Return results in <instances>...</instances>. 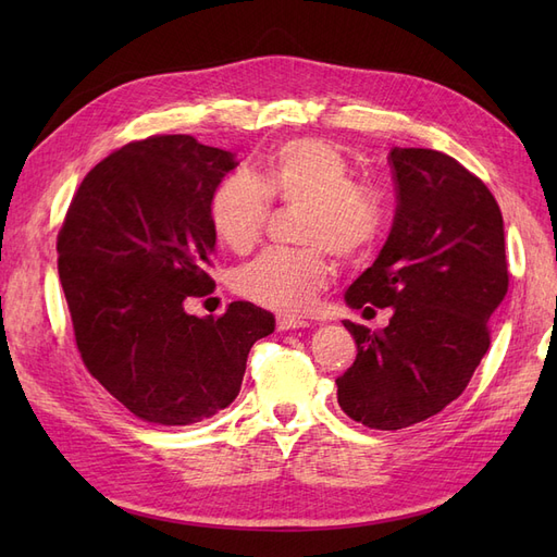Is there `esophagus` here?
<instances>
[{"label": "esophagus", "mask_w": 557, "mask_h": 557, "mask_svg": "<svg viewBox=\"0 0 557 557\" xmlns=\"http://www.w3.org/2000/svg\"><path fill=\"white\" fill-rule=\"evenodd\" d=\"M276 327L278 330H297V327H309V320L288 315V313H278L276 315Z\"/></svg>", "instance_id": "1"}]
</instances>
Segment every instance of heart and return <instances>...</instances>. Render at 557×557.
Returning a JSON list of instances; mask_svg holds the SVG:
<instances>
[{
  "label": "heart",
  "mask_w": 557,
  "mask_h": 557,
  "mask_svg": "<svg viewBox=\"0 0 557 557\" xmlns=\"http://www.w3.org/2000/svg\"><path fill=\"white\" fill-rule=\"evenodd\" d=\"M272 199L301 205L299 242L305 248H269L234 274L239 295L276 311H305L334 276L332 250L358 260L383 237L387 211L383 197L352 181L344 150L323 139L301 137L281 144L256 176L232 172L209 199L218 239L234 250L258 244L272 213Z\"/></svg>",
  "instance_id": "heart-1"
}]
</instances>
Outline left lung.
I'll return each instance as SVG.
<instances>
[{"label":"left lung","mask_w":557,"mask_h":557,"mask_svg":"<svg viewBox=\"0 0 557 557\" xmlns=\"http://www.w3.org/2000/svg\"><path fill=\"white\" fill-rule=\"evenodd\" d=\"M397 211L374 264L346 293L352 309L393 307L391 325L344 320L358 356L336 379L348 418L401 430L446 409L491 346L509 290L504 223L487 185L432 148H393Z\"/></svg>","instance_id":"8db88e82"}]
</instances>
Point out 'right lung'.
<instances>
[{
  "instance_id": "add662e5",
  "label": "right lung",
  "mask_w": 557,
  "mask_h": 557,
  "mask_svg": "<svg viewBox=\"0 0 557 557\" xmlns=\"http://www.w3.org/2000/svg\"><path fill=\"white\" fill-rule=\"evenodd\" d=\"M237 162L188 134L129 141L97 162L58 232V272L88 372L146 423L190 425L239 395L248 350L274 315L232 301L185 313L213 288L211 193Z\"/></svg>"
}]
</instances>
